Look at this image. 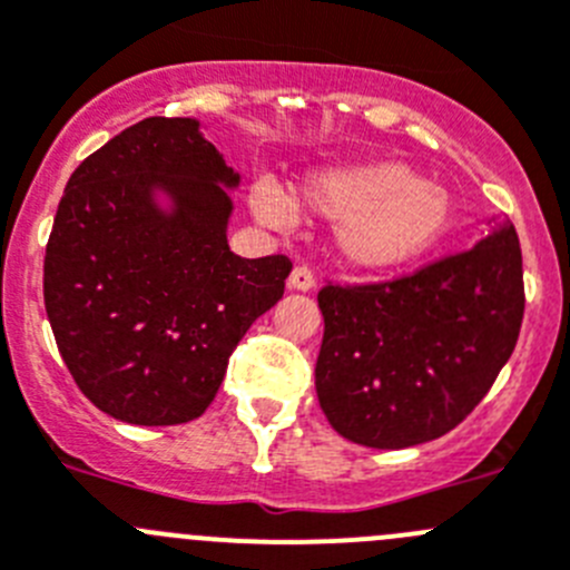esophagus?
Listing matches in <instances>:
<instances>
[{
	"label": "esophagus",
	"instance_id": "obj_1",
	"mask_svg": "<svg viewBox=\"0 0 570 570\" xmlns=\"http://www.w3.org/2000/svg\"><path fill=\"white\" fill-rule=\"evenodd\" d=\"M288 288L294 291H313L316 288V274L307 265H296L288 276Z\"/></svg>",
	"mask_w": 570,
	"mask_h": 570
}]
</instances>
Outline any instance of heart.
<instances>
[{"mask_svg":"<svg viewBox=\"0 0 570 570\" xmlns=\"http://www.w3.org/2000/svg\"><path fill=\"white\" fill-rule=\"evenodd\" d=\"M299 198L327 218H341L335 243L357 268H392L431 252L453 218L451 195L400 161L330 167L302 184ZM252 213L282 229L294 218V200L259 178L248 193Z\"/></svg>","mask_w":570,"mask_h":570,"instance_id":"heart-1","label":"heart"}]
</instances>
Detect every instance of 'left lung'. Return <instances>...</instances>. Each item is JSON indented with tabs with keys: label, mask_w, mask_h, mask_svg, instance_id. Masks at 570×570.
Segmentation results:
<instances>
[{
	"label": "left lung",
	"mask_w": 570,
	"mask_h": 570,
	"mask_svg": "<svg viewBox=\"0 0 570 570\" xmlns=\"http://www.w3.org/2000/svg\"><path fill=\"white\" fill-rule=\"evenodd\" d=\"M316 392L344 439L381 451L431 442L495 383L523 322L514 226L394 279L318 291Z\"/></svg>",
	"instance_id": "left-lung-1"
}]
</instances>
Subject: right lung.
<instances>
[{
	"instance_id": "1",
	"label": "right lung",
	"mask_w": 570,
	"mask_h": 570,
	"mask_svg": "<svg viewBox=\"0 0 570 570\" xmlns=\"http://www.w3.org/2000/svg\"><path fill=\"white\" fill-rule=\"evenodd\" d=\"M240 181L189 117H148L86 156L58 204L45 307L80 392L131 425L209 409L246 330L285 294V254L226 243ZM174 213L161 214L153 189Z\"/></svg>"
}]
</instances>
